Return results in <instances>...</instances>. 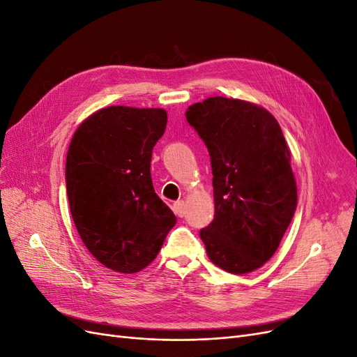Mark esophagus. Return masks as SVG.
<instances>
[{
	"mask_svg": "<svg viewBox=\"0 0 357 357\" xmlns=\"http://www.w3.org/2000/svg\"><path fill=\"white\" fill-rule=\"evenodd\" d=\"M174 213L178 215V218H183V215H185V202L183 201H177V202H174Z\"/></svg>",
	"mask_w": 357,
	"mask_h": 357,
	"instance_id": "1",
	"label": "esophagus"
}]
</instances>
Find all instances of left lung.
<instances>
[{
	"label": "left lung",
	"instance_id": "obj_1",
	"mask_svg": "<svg viewBox=\"0 0 357 357\" xmlns=\"http://www.w3.org/2000/svg\"><path fill=\"white\" fill-rule=\"evenodd\" d=\"M186 119L213 169L214 219L201 240L214 265L252 273L275 253L298 204L282 128L262 107L225 96L190 105Z\"/></svg>",
	"mask_w": 357,
	"mask_h": 357
}]
</instances>
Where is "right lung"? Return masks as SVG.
<instances>
[{"label": "right lung", "mask_w": 357, "mask_h": 357, "mask_svg": "<svg viewBox=\"0 0 357 357\" xmlns=\"http://www.w3.org/2000/svg\"><path fill=\"white\" fill-rule=\"evenodd\" d=\"M165 128V110L112 105L73 135L66 165L70 211L88 250L113 271H142L177 222L150 176Z\"/></svg>", "instance_id": "obj_1"}]
</instances>
